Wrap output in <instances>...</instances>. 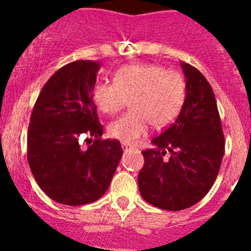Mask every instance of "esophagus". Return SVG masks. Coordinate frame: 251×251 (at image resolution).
Instances as JSON below:
<instances>
[{
	"mask_svg": "<svg viewBox=\"0 0 251 251\" xmlns=\"http://www.w3.org/2000/svg\"><path fill=\"white\" fill-rule=\"evenodd\" d=\"M122 148H123V151H126V152H127V151L132 150L133 147L130 145H128V143H122Z\"/></svg>",
	"mask_w": 251,
	"mask_h": 251,
	"instance_id": "1",
	"label": "esophagus"
}]
</instances>
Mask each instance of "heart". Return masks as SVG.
I'll return each instance as SVG.
<instances>
[{
    "instance_id": "heart-1",
    "label": "heart",
    "mask_w": 251,
    "mask_h": 251,
    "mask_svg": "<svg viewBox=\"0 0 251 251\" xmlns=\"http://www.w3.org/2000/svg\"><path fill=\"white\" fill-rule=\"evenodd\" d=\"M92 98L104 114L113 115L127 105L130 110L112 122L108 132L128 145L147 134L152 124L156 129L167 127L179 114L186 99V81L176 70L156 64H127L113 74V81H98Z\"/></svg>"
}]
</instances>
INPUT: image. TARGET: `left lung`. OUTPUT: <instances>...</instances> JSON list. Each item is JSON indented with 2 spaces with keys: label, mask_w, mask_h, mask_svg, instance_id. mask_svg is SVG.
I'll use <instances>...</instances> for the list:
<instances>
[{
  "label": "left lung",
  "mask_w": 251,
  "mask_h": 251,
  "mask_svg": "<svg viewBox=\"0 0 251 251\" xmlns=\"http://www.w3.org/2000/svg\"><path fill=\"white\" fill-rule=\"evenodd\" d=\"M186 99L176 121L142 151L138 174L142 197L156 207L178 211L197 203L214 185L225 152V139L211 85L195 66L181 63ZM171 156L165 159V153Z\"/></svg>",
  "instance_id": "8db88e82"
}]
</instances>
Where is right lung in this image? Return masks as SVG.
Segmentation results:
<instances>
[{"mask_svg": "<svg viewBox=\"0 0 251 251\" xmlns=\"http://www.w3.org/2000/svg\"><path fill=\"white\" fill-rule=\"evenodd\" d=\"M99 63L77 60L46 81L31 113L27 161L40 188L51 200L86 205L108 190L123 154L117 139H103L92 98ZM94 139L88 149L80 139Z\"/></svg>", "mask_w": 251, "mask_h": 251, "instance_id": "1", "label": "right lung"}]
</instances>
